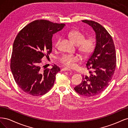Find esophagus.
I'll return each mask as SVG.
<instances>
[{
    "mask_svg": "<svg viewBox=\"0 0 128 128\" xmlns=\"http://www.w3.org/2000/svg\"><path fill=\"white\" fill-rule=\"evenodd\" d=\"M71 70L70 69H68L67 68H64L62 69V71H70Z\"/></svg>",
    "mask_w": 128,
    "mask_h": 128,
    "instance_id": "obj_1",
    "label": "esophagus"
}]
</instances>
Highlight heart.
I'll list each match as a JSON object with an SVG mask.
<instances>
[{
	"mask_svg": "<svg viewBox=\"0 0 128 128\" xmlns=\"http://www.w3.org/2000/svg\"><path fill=\"white\" fill-rule=\"evenodd\" d=\"M70 40L77 45L79 52L84 56H88L94 51L96 47V40L94 37H90L86 38L85 34L78 30H72L68 34ZM61 38H58L56 46H58ZM80 57L77 54H64L60 58V62L64 66L72 68L75 66V63L80 61Z\"/></svg>",
	"mask_w": 128,
	"mask_h": 128,
	"instance_id": "heart-1",
	"label": "heart"
}]
</instances>
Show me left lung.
Instances as JSON below:
<instances>
[{
  "instance_id": "1",
  "label": "left lung",
  "mask_w": 128,
  "mask_h": 128,
  "mask_svg": "<svg viewBox=\"0 0 128 128\" xmlns=\"http://www.w3.org/2000/svg\"><path fill=\"white\" fill-rule=\"evenodd\" d=\"M82 22L94 30L96 44L86 64L90 74L83 76L82 83L74 90L80 95L93 96L101 94L109 86L115 70L116 56L113 38L106 29L94 21Z\"/></svg>"
}]
</instances>
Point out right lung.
<instances>
[{"label":"right lung","instance_id":"obj_1","mask_svg":"<svg viewBox=\"0 0 128 128\" xmlns=\"http://www.w3.org/2000/svg\"><path fill=\"white\" fill-rule=\"evenodd\" d=\"M64 24L37 20L25 26L14 40L10 69L18 87L26 94L40 96L46 94L54 85L60 69L54 64L42 69V59L52 51L53 34L62 29Z\"/></svg>","mask_w":128,"mask_h":128}]
</instances>
